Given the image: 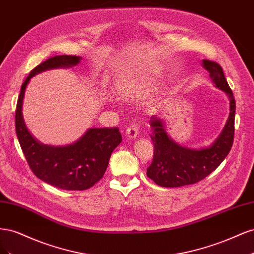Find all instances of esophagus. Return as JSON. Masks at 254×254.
<instances>
[{
    "label": "esophagus",
    "instance_id": "34e87169",
    "mask_svg": "<svg viewBox=\"0 0 254 254\" xmlns=\"http://www.w3.org/2000/svg\"><path fill=\"white\" fill-rule=\"evenodd\" d=\"M137 133H139V128H137V125L135 123L130 124V126L126 130V136L128 139H134V137H136Z\"/></svg>",
    "mask_w": 254,
    "mask_h": 254
}]
</instances>
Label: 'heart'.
Returning <instances> with one entry per match:
<instances>
[{"instance_id":"b5f03b06","label":"heart","mask_w":254,"mask_h":254,"mask_svg":"<svg viewBox=\"0 0 254 254\" xmlns=\"http://www.w3.org/2000/svg\"><path fill=\"white\" fill-rule=\"evenodd\" d=\"M153 89L155 88H153L152 83L150 81H143L141 87L137 88V93L142 94V95H146V94H148L149 92L153 91Z\"/></svg>"}]
</instances>
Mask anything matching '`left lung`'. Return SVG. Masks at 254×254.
<instances>
[{
  "instance_id": "obj_1",
  "label": "left lung",
  "mask_w": 254,
  "mask_h": 254,
  "mask_svg": "<svg viewBox=\"0 0 254 254\" xmlns=\"http://www.w3.org/2000/svg\"><path fill=\"white\" fill-rule=\"evenodd\" d=\"M202 66L210 73L215 86L228 95L230 101L229 119L220 135L210 147L196 150L182 147L175 143L166 133L164 122L151 117L150 139L153 142V159L147 168V177L160 187L179 188L204 179L220 165L233 145L235 121L233 92L217 63L203 59Z\"/></svg>"
}]
</instances>
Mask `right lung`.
Instances as JSON below:
<instances>
[{
    "mask_svg": "<svg viewBox=\"0 0 254 254\" xmlns=\"http://www.w3.org/2000/svg\"><path fill=\"white\" fill-rule=\"evenodd\" d=\"M79 56L60 55L47 59L33 68L21 87L16 109V132L32 172L40 180L67 190H83L103 178L112 151L122 142L118 127L91 128L74 144L49 146L36 141L22 115V105L28 81L34 75L50 68L79 64Z\"/></svg>",
    "mask_w": 254,
    "mask_h": 254,
    "instance_id": "1",
    "label": "right lung"
}]
</instances>
